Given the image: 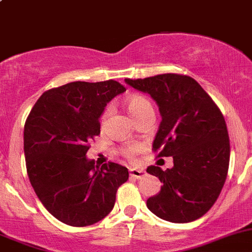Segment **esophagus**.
<instances>
[{"label": "esophagus", "instance_id": "obj_1", "mask_svg": "<svg viewBox=\"0 0 252 252\" xmlns=\"http://www.w3.org/2000/svg\"><path fill=\"white\" fill-rule=\"evenodd\" d=\"M129 172H130V177L135 178V179H141V178L145 175V171L140 168H130L129 169Z\"/></svg>", "mask_w": 252, "mask_h": 252}]
</instances>
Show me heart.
I'll list each match as a JSON object with an SVG mask.
<instances>
[{"instance_id": "b5f03b06", "label": "heart", "mask_w": 252, "mask_h": 252, "mask_svg": "<svg viewBox=\"0 0 252 252\" xmlns=\"http://www.w3.org/2000/svg\"><path fill=\"white\" fill-rule=\"evenodd\" d=\"M126 110L130 113V116L135 119L139 114L142 113V112L152 110V106L151 103H150V101L147 100V98H145L144 96L135 95L131 96V97H129L128 100H126ZM108 114H110V108H107V110L105 111L103 118H106ZM139 150H140V146H139V145H130V146H126V149L123 150V152L128 158H133V157L135 156L136 152H139Z\"/></svg>"}]
</instances>
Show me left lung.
Segmentation results:
<instances>
[{
  "label": "left lung",
  "instance_id": "8db88e82",
  "mask_svg": "<svg viewBox=\"0 0 252 252\" xmlns=\"http://www.w3.org/2000/svg\"><path fill=\"white\" fill-rule=\"evenodd\" d=\"M126 83L156 101L162 121L152 147L159 150L158 157H173L174 166L166 171L147 167V173L163 183L161 191L147 199V208L173 223L202 217L220 196L229 167V135L222 112L188 75L168 73Z\"/></svg>",
  "mask_w": 252,
  "mask_h": 252
}]
</instances>
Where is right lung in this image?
<instances>
[{
  "mask_svg": "<svg viewBox=\"0 0 252 252\" xmlns=\"http://www.w3.org/2000/svg\"><path fill=\"white\" fill-rule=\"evenodd\" d=\"M126 91L116 80L73 81L45 91L24 126L27 172L37 197L53 217L73 227L103 220L113 208L128 168L86 157L100 134V117Z\"/></svg>",
  "mask_w": 252,
  "mask_h": 252,
  "instance_id": "add662e5",
  "label": "right lung"
}]
</instances>
